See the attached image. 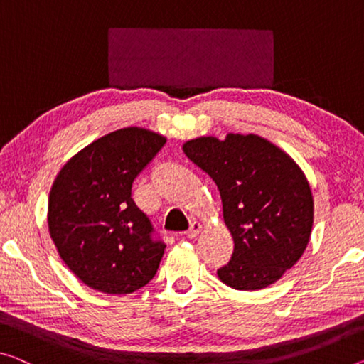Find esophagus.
Here are the masks:
<instances>
[{
  "mask_svg": "<svg viewBox=\"0 0 364 364\" xmlns=\"http://www.w3.org/2000/svg\"><path fill=\"white\" fill-rule=\"evenodd\" d=\"M200 231H201V225H200V223H198V221H192V223H190L188 229H187L186 236H187V237H197Z\"/></svg>",
  "mask_w": 364,
  "mask_h": 364,
  "instance_id": "34e87169",
  "label": "esophagus"
}]
</instances>
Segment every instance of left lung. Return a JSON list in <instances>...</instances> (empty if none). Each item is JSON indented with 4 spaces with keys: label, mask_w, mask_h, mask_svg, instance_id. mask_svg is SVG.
<instances>
[{
    "label": "left lung",
    "mask_w": 364,
    "mask_h": 364,
    "mask_svg": "<svg viewBox=\"0 0 364 364\" xmlns=\"http://www.w3.org/2000/svg\"><path fill=\"white\" fill-rule=\"evenodd\" d=\"M183 153L215 181L234 239L231 260L218 278L240 291L270 287L309 242L314 200L304 172L291 156L252 133L190 139Z\"/></svg>",
    "instance_id": "obj_1"
}]
</instances>
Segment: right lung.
Here are the masks:
<instances>
[{"instance_id": "1", "label": "right lung", "mask_w": 364, "mask_h": 364, "mask_svg": "<svg viewBox=\"0 0 364 364\" xmlns=\"http://www.w3.org/2000/svg\"><path fill=\"white\" fill-rule=\"evenodd\" d=\"M164 144L163 135L146 128H120L73 156L55 178L50 237L61 260L89 288L130 294L158 272L166 244L153 237L132 186Z\"/></svg>"}]
</instances>
